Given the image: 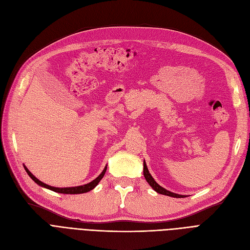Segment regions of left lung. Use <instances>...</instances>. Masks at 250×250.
Wrapping results in <instances>:
<instances>
[{
	"label": "left lung",
	"instance_id": "obj_1",
	"mask_svg": "<svg viewBox=\"0 0 250 250\" xmlns=\"http://www.w3.org/2000/svg\"><path fill=\"white\" fill-rule=\"evenodd\" d=\"M144 176H145L146 180H147V182L150 184V186H151L156 192H158V193H160V194L168 195V196H171V197H179V199H181V197H186V195H182V194H178V193L170 192V191L167 190L166 188L161 187L158 183H156V181H155V180L153 179V177H152L151 174L149 173L147 165H146L145 161H144Z\"/></svg>",
	"mask_w": 250,
	"mask_h": 250
}]
</instances>
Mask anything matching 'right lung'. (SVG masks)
I'll use <instances>...</instances> for the list:
<instances>
[{"label":"right lung","instance_id":"1","mask_svg":"<svg viewBox=\"0 0 250 250\" xmlns=\"http://www.w3.org/2000/svg\"><path fill=\"white\" fill-rule=\"evenodd\" d=\"M25 171H27L28 175L31 177V179L34 181V182L37 183L38 185L44 187V188H47V189H50V190H53L55 192H59V193H64V194H79V193H84V192H88L90 190H92V189L95 188L97 186V184L100 182V180L103 178V176H104L105 171H106V168L107 167H104V169L102 170V173L95 179L93 180L92 182L88 183V184H84V185H81V186H74V187H65V188H59V187H53V186H49L45 183L41 182V181H39L35 176H34L31 171L25 167L23 166Z\"/></svg>","mask_w":250,"mask_h":250}]
</instances>
